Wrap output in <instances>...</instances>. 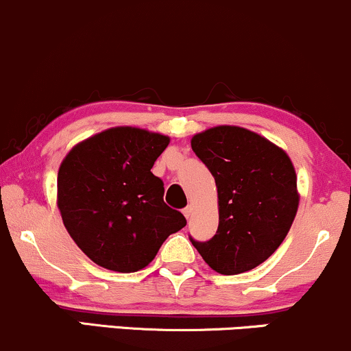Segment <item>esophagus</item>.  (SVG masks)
Segmentation results:
<instances>
[{
  "instance_id": "obj_1",
  "label": "esophagus",
  "mask_w": 351,
  "mask_h": 351,
  "mask_svg": "<svg viewBox=\"0 0 351 351\" xmlns=\"http://www.w3.org/2000/svg\"><path fill=\"white\" fill-rule=\"evenodd\" d=\"M182 212H184L185 218H191V217H192V207H191V205H189V207H185V208L182 210Z\"/></svg>"
}]
</instances>
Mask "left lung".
<instances>
[{
  "mask_svg": "<svg viewBox=\"0 0 351 351\" xmlns=\"http://www.w3.org/2000/svg\"><path fill=\"white\" fill-rule=\"evenodd\" d=\"M192 149L215 177L218 230L208 241L191 238L220 274H240L265 263L291 230L299 207L289 156L240 126H215L192 138Z\"/></svg>",
  "mask_w": 351,
  "mask_h": 351,
  "instance_id": "obj_1",
  "label": "left lung"
}]
</instances>
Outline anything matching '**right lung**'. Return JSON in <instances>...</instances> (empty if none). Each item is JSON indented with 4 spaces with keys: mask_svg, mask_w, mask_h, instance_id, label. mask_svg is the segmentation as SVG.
Returning <instances> with one entry per match:
<instances>
[{
    "mask_svg": "<svg viewBox=\"0 0 351 351\" xmlns=\"http://www.w3.org/2000/svg\"><path fill=\"white\" fill-rule=\"evenodd\" d=\"M169 138L119 126L78 143L57 176V207L72 240L106 269L134 273L154 259L187 220L164 204L151 172Z\"/></svg>",
    "mask_w": 351,
    "mask_h": 351,
    "instance_id": "right-lung-1",
    "label": "right lung"
}]
</instances>
